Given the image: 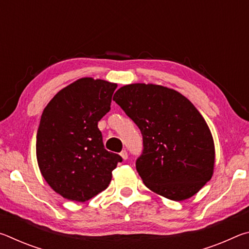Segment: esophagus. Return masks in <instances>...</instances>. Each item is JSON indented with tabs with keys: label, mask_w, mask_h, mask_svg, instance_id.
<instances>
[{
	"label": "esophagus",
	"mask_w": 249,
	"mask_h": 249,
	"mask_svg": "<svg viewBox=\"0 0 249 249\" xmlns=\"http://www.w3.org/2000/svg\"><path fill=\"white\" fill-rule=\"evenodd\" d=\"M120 155H121V157L123 158L124 160H126V159H127V157H128V154H127V151H126V150H122Z\"/></svg>",
	"instance_id": "obj_1"
}]
</instances>
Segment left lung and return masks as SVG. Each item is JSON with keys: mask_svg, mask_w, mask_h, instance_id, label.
Masks as SVG:
<instances>
[{"mask_svg": "<svg viewBox=\"0 0 249 249\" xmlns=\"http://www.w3.org/2000/svg\"><path fill=\"white\" fill-rule=\"evenodd\" d=\"M113 100L142 135L136 169L151 191L189 199L213 175L214 142L203 116L185 96L155 84L122 87Z\"/></svg>", "mask_w": 249, "mask_h": 249, "instance_id": "left-lung-1", "label": "left lung"}]
</instances>
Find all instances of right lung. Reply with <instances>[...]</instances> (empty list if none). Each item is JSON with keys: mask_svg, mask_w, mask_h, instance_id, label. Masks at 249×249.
I'll list each match as a JSON object with an SVG mask.
<instances>
[{"mask_svg": "<svg viewBox=\"0 0 249 249\" xmlns=\"http://www.w3.org/2000/svg\"><path fill=\"white\" fill-rule=\"evenodd\" d=\"M117 84L82 78L45 107L36 136L41 175L65 199L84 202L108 187L120 155L104 148L99 121L111 109Z\"/></svg>", "mask_w": 249, "mask_h": 249, "instance_id": "obj_1", "label": "right lung"}]
</instances>
